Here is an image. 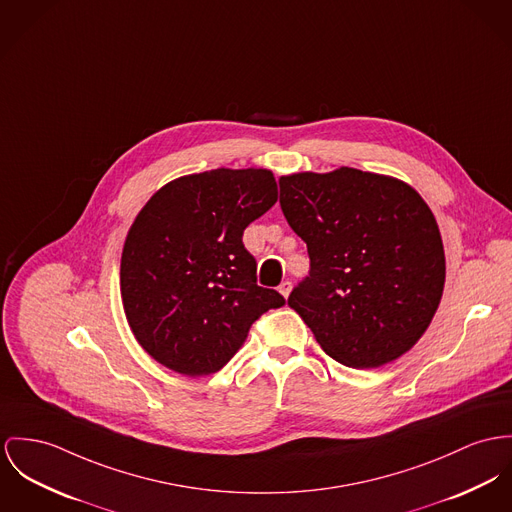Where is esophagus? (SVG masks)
<instances>
[{"mask_svg": "<svg viewBox=\"0 0 512 512\" xmlns=\"http://www.w3.org/2000/svg\"><path fill=\"white\" fill-rule=\"evenodd\" d=\"M290 290H292V282H290V280H284V282L278 286V292H280L284 298H288Z\"/></svg>", "mask_w": 512, "mask_h": 512, "instance_id": "1", "label": "esophagus"}]
</instances>
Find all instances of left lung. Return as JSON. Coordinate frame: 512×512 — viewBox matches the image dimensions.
Masks as SVG:
<instances>
[{"label": "left lung", "instance_id": "1", "mask_svg": "<svg viewBox=\"0 0 512 512\" xmlns=\"http://www.w3.org/2000/svg\"><path fill=\"white\" fill-rule=\"evenodd\" d=\"M280 208L308 245L310 276L288 306L319 347L353 368L407 353L438 310L446 259L434 214L407 183L339 167L278 179Z\"/></svg>", "mask_w": 512, "mask_h": 512}]
</instances>
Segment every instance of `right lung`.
<instances>
[{
  "mask_svg": "<svg viewBox=\"0 0 512 512\" xmlns=\"http://www.w3.org/2000/svg\"><path fill=\"white\" fill-rule=\"evenodd\" d=\"M278 197L269 169H212L163 185L132 222L120 296L140 347L183 376L218 372L284 298L257 286L243 230Z\"/></svg>",
  "mask_w": 512,
  "mask_h": 512,
  "instance_id": "add662e5",
  "label": "right lung"
}]
</instances>
